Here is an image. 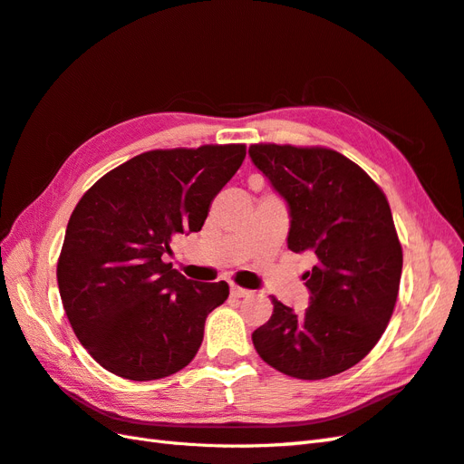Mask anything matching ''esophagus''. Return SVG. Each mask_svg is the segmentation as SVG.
<instances>
[{"label":"esophagus","instance_id":"1","mask_svg":"<svg viewBox=\"0 0 464 464\" xmlns=\"http://www.w3.org/2000/svg\"><path fill=\"white\" fill-rule=\"evenodd\" d=\"M231 295L233 297H246V295H250V289H245V287H239V285H231Z\"/></svg>","mask_w":464,"mask_h":464}]
</instances>
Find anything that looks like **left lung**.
Wrapping results in <instances>:
<instances>
[{"instance_id":"obj_1","label":"left lung","mask_w":464,"mask_h":464,"mask_svg":"<svg viewBox=\"0 0 464 464\" xmlns=\"http://www.w3.org/2000/svg\"><path fill=\"white\" fill-rule=\"evenodd\" d=\"M248 155L287 202L289 250L316 258L303 276L311 305L297 314L272 297L255 348L289 377L338 375L373 350L399 295L402 246L387 196L334 150L255 143Z\"/></svg>"}]
</instances>
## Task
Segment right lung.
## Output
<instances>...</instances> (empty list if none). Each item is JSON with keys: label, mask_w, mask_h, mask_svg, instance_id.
I'll return each mask as SVG.
<instances>
[{"label": "right lung", "mask_w": 464, "mask_h": 464, "mask_svg": "<svg viewBox=\"0 0 464 464\" xmlns=\"http://www.w3.org/2000/svg\"><path fill=\"white\" fill-rule=\"evenodd\" d=\"M243 143L153 150L99 179L77 202L58 258V287L92 360L130 381L187 367L225 282H190L161 260L175 233L200 231L211 200L243 165Z\"/></svg>", "instance_id": "add662e5"}]
</instances>
